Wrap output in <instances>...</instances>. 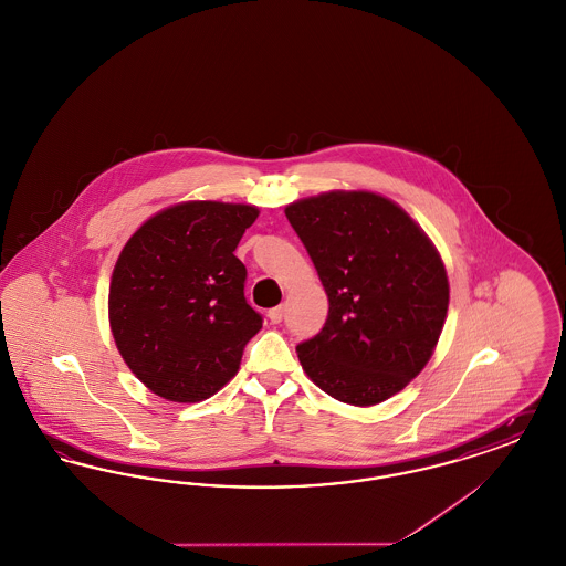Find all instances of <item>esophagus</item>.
<instances>
[{
  "label": "esophagus",
  "instance_id": "obj_1",
  "mask_svg": "<svg viewBox=\"0 0 566 566\" xmlns=\"http://www.w3.org/2000/svg\"><path fill=\"white\" fill-rule=\"evenodd\" d=\"M270 316L271 324H280L282 323V318H284V307L282 305H277V307H273V310H270Z\"/></svg>",
  "mask_w": 566,
  "mask_h": 566
}]
</instances>
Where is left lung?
I'll list each match as a JSON object with an SVG mask.
<instances>
[{"mask_svg": "<svg viewBox=\"0 0 566 566\" xmlns=\"http://www.w3.org/2000/svg\"><path fill=\"white\" fill-rule=\"evenodd\" d=\"M314 261L328 318L296 346L303 371L342 403H381L431 360L450 282L422 227L371 190H328L284 208Z\"/></svg>", "mask_w": 566, "mask_h": 566, "instance_id": "8db88e82", "label": "left lung"}]
</instances>
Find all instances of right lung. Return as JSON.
<instances>
[{
	"mask_svg": "<svg viewBox=\"0 0 566 566\" xmlns=\"http://www.w3.org/2000/svg\"><path fill=\"white\" fill-rule=\"evenodd\" d=\"M256 216L250 203L182 201L150 216L120 250L109 331L157 397L199 403L240 371L263 318L245 303V268L233 252Z\"/></svg>",
	"mask_w": 566,
	"mask_h": 566,
	"instance_id": "add662e5",
	"label": "right lung"
}]
</instances>
